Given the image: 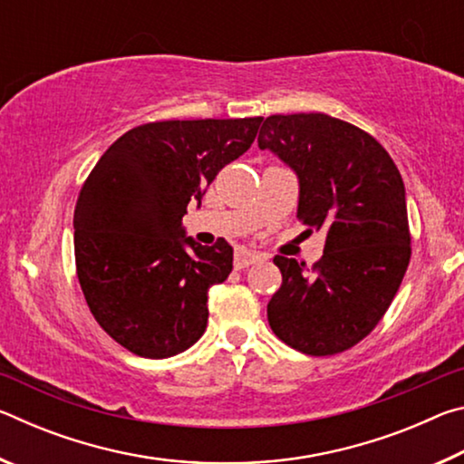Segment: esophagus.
<instances>
[{"label": "esophagus", "instance_id": "obj_1", "mask_svg": "<svg viewBox=\"0 0 464 464\" xmlns=\"http://www.w3.org/2000/svg\"><path fill=\"white\" fill-rule=\"evenodd\" d=\"M264 260L262 254H256V251H249V249H239L237 254H235V268L241 270V268H247V266L256 264Z\"/></svg>", "mask_w": 464, "mask_h": 464}]
</instances>
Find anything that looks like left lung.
Returning <instances> with one entry per match:
<instances>
[{
    "label": "left lung",
    "mask_w": 464,
    "mask_h": 464,
    "mask_svg": "<svg viewBox=\"0 0 464 464\" xmlns=\"http://www.w3.org/2000/svg\"><path fill=\"white\" fill-rule=\"evenodd\" d=\"M257 145L298 176V221L327 233L311 270L274 257L282 285L268 324L303 354H340L379 325L410 266L401 174L372 135L321 112L268 116Z\"/></svg>",
    "instance_id": "8db88e82"
}]
</instances>
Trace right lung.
<instances>
[{"mask_svg":"<svg viewBox=\"0 0 464 464\" xmlns=\"http://www.w3.org/2000/svg\"><path fill=\"white\" fill-rule=\"evenodd\" d=\"M262 121L140 124L83 182L73 215L77 278L93 319L132 354L176 356L207 329L208 288L231 274L233 247L186 237L182 217L247 151Z\"/></svg>","mask_w":464,"mask_h":464,"instance_id":"1","label":"right lung"}]
</instances>
